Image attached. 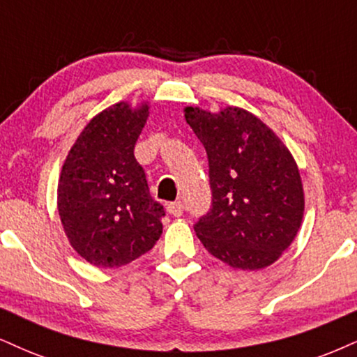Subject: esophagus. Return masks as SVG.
Masks as SVG:
<instances>
[{
  "label": "esophagus",
  "mask_w": 357,
  "mask_h": 357,
  "mask_svg": "<svg viewBox=\"0 0 357 357\" xmlns=\"http://www.w3.org/2000/svg\"><path fill=\"white\" fill-rule=\"evenodd\" d=\"M167 212L174 217H180L183 213V204L182 202H172V204L167 205Z\"/></svg>",
  "instance_id": "1"
}]
</instances>
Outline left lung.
<instances>
[{"instance_id":"left-lung-1","label":"left lung","mask_w":357,"mask_h":357,"mask_svg":"<svg viewBox=\"0 0 357 357\" xmlns=\"http://www.w3.org/2000/svg\"><path fill=\"white\" fill-rule=\"evenodd\" d=\"M208 155L212 208L195 225L208 253L231 268L273 265L293 243L305 213L296 162L278 135L241 107H185Z\"/></svg>"}]
</instances>
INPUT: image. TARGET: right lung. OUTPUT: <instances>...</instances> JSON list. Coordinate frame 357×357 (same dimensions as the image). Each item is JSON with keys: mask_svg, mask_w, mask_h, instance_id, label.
Masks as SVG:
<instances>
[{"mask_svg": "<svg viewBox=\"0 0 357 357\" xmlns=\"http://www.w3.org/2000/svg\"><path fill=\"white\" fill-rule=\"evenodd\" d=\"M149 119V102H121L92 117L66 157L57 210L69 243L98 268L142 257L162 235L164 206L149 193L134 147Z\"/></svg>", "mask_w": 357, "mask_h": 357, "instance_id": "obj_1", "label": "right lung"}]
</instances>
